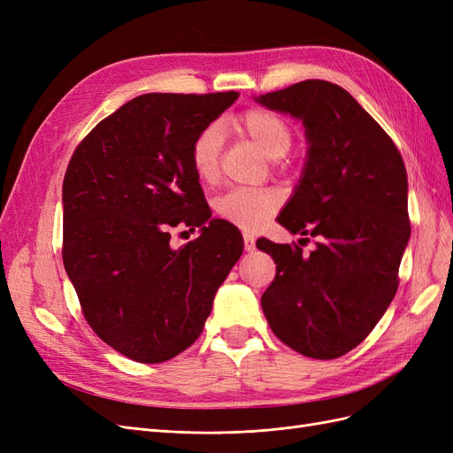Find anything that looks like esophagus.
Here are the masks:
<instances>
[{
	"label": "esophagus",
	"instance_id": "obj_1",
	"mask_svg": "<svg viewBox=\"0 0 453 453\" xmlns=\"http://www.w3.org/2000/svg\"><path fill=\"white\" fill-rule=\"evenodd\" d=\"M243 248H245V251L255 250V236L250 234V232H243Z\"/></svg>",
	"mask_w": 453,
	"mask_h": 453
}]
</instances>
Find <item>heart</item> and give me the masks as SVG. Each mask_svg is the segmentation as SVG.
<instances>
[{
	"mask_svg": "<svg viewBox=\"0 0 453 453\" xmlns=\"http://www.w3.org/2000/svg\"><path fill=\"white\" fill-rule=\"evenodd\" d=\"M230 128L250 138L272 160L283 158L293 145L289 125L268 109H248L230 120ZM221 147L223 132L219 125L205 127L195 138L190 164L202 183L217 180ZM281 202L283 196L276 188H232L215 200V213L240 228H258L281 208Z\"/></svg>",
	"mask_w": 453,
	"mask_h": 453,
	"instance_id": "1",
	"label": "heart"
}]
</instances>
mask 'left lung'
<instances>
[{"instance_id": "left-lung-1", "label": "left lung", "mask_w": 453, "mask_h": 453, "mask_svg": "<svg viewBox=\"0 0 453 453\" xmlns=\"http://www.w3.org/2000/svg\"><path fill=\"white\" fill-rule=\"evenodd\" d=\"M255 102L303 120L306 162L278 223L319 240L310 255L296 243L257 240L278 265L260 306L283 344L336 359L370 334L399 287L410 240L404 162L359 102L328 81L308 79Z\"/></svg>"}]
</instances>
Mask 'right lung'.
Segmentation results:
<instances>
[{"mask_svg": "<svg viewBox=\"0 0 453 453\" xmlns=\"http://www.w3.org/2000/svg\"><path fill=\"white\" fill-rule=\"evenodd\" d=\"M238 96H138L92 128L65 170L67 278L92 331L128 359L162 363L193 346L243 251L234 225L210 219L190 164L196 135ZM177 224L201 236L173 250Z\"/></svg>", "mask_w": 453, "mask_h": 453, "instance_id": "1", "label": "right lung"}]
</instances>
